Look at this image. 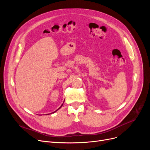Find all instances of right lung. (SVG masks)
<instances>
[{
	"mask_svg": "<svg viewBox=\"0 0 150 150\" xmlns=\"http://www.w3.org/2000/svg\"><path fill=\"white\" fill-rule=\"evenodd\" d=\"M62 105H63V103H62V104L61 105V106H60V107H59V108H58V109L57 110V111H54V112H52V113H54V112H56V111H58V110L59 109H60V108H61V107L62 106ZM51 114H52V113H51Z\"/></svg>",
	"mask_w": 150,
	"mask_h": 150,
	"instance_id": "add662e5",
	"label": "right lung"
}]
</instances>
